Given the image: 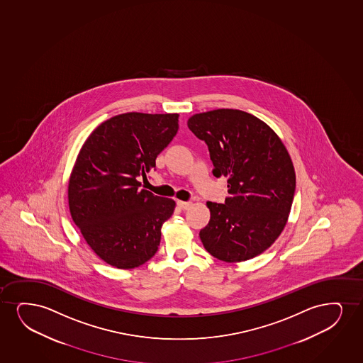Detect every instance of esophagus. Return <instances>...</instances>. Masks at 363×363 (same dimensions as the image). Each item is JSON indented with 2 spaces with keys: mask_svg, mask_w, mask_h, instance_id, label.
<instances>
[{
  "mask_svg": "<svg viewBox=\"0 0 363 363\" xmlns=\"http://www.w3.org/2000/svg\"><path fill=\"white\" fill-rule=\"evenodd\" d=\"M177 205H178V207H179L180 210H188L189 207L191 206V202L177 201Z\"/></svg>",
  "mask_w": 363,
  "mask_h": 363,
  "instance_id": "1",
  "label": "esophagus"
}]
</instances>
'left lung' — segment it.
I'll use <instances>...</instances> for the list:
<instances>
[{
  "instance_id": "left-lung-1",
  "label": "left lung",
  "mask_w": 363,
  "mask_h": 363,
  "mask_svg": "<svg viewBox=\"0 0 363 363\" xmlns=\"http://www.w3.org/2000/svg\"><path fill=\"white\" fill-rule=\"evenodd\" d=\"M188 128L208 147L213 175L228 179L225 202H207L211 218L200 230L203 247L222 262L257 257L289 218L296 190L289 152L264 121L245 111L200 113Z\"/></svg>"
}]
</instances>
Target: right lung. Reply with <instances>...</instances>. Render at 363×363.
<instances>
[{
  "label": "right lung",
  "mask_w": 363,
  "mask_h": 363,
  "mask_svg": "<svg viewBox=\"0 0 363 363\" xmlns=\"http://www.w3.org/2000/svg\"><path fill=\"white\" fill-rule=\"evenodd\" d=\"M178 114L126 113L106 120L83 143L69 183L71 216L88 245L118 269H133L158 250L172 199L141 190L156 158L178 133Z\"/></svg>",
  "instance_id": "obj_1"
}]
</instances>
